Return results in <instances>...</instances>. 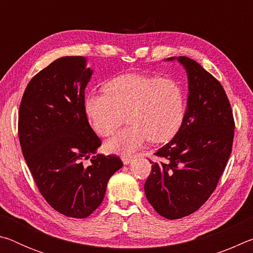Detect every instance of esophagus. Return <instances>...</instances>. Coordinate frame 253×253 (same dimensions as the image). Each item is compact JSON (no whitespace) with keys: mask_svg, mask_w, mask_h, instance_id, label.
Masks as SVG:
<instances>
[{"mask_svg":"<svg viewBox=\"0 0 253 253\" xmlns=\"http://www.w3.org/2000/svg\"><path fill=\"white\" fill-rule=\"evenodd\" d=\"M122 161L125 165L129 164V163L132 161V156H122Z\"/></svg>","mask_w":253,"mask_h":253,"instance_id":"esophagus-1","label":"esophagus"}]
</instances>
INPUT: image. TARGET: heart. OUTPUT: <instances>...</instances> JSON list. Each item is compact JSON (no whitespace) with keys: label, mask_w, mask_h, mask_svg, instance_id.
<instances>
[{"label":"heart","mask_w":253,"mask_h":253,"mask_svg":"<svg viewBox=\"0 0 253 253\" xmlns=\"http://www.w3.org/2000/svg\"><path fill=\"white\" fill-rule=\"evenodd\" d=\"M85 114L97 134L107 137L127 121L130 124L110 138L111 153L129 155L149 139L163 143L182 125L185 97L176 80L128 74L105 84V92H91L84 99Z\"/></svg>","instance_id":"b5f03b06"}]
</instances>
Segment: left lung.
Wrapping results in <instances>:
<instances>
[{"label": "left lung", "mask_w": 253, "mask_h": 253, "mask_svg": "<svg viewBox=\"0 0 253 253\" xmlns=\"http://www.w3.org/2000/svg\"><path fill=\"white\" fill-rule=\"evenodd\" d=\"M177 60L187 74L186 113L173 139L154 153L161 161H149L144 185L148 202L169 220L194 213L211 196L232 152L235 128L219 80L194 60Z\"/></svg>", "instance_id": "left-lung-1"}]
</instances>
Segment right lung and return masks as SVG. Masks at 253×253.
<instances>
[{
	"label": "right lung",
	"instance_id": "right-lung-1",
	"mask_svg": "<svg viewBox=\"0 0 253 253\" xmlns=\"http://www.w3.org/2000/svg\"><path fill=\"white\" fill-rule=\"evenodd\" d=\"M91 75L85 58H59L30 80L19 109V139L34 182L51 208L76 219L99 207L123 166L118 156L99 154L83 164L101 145L84 110Z\"/></svg>",
	"mask_w": 253,
	"mask_h": 253
}]
</instances>
